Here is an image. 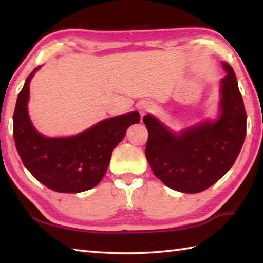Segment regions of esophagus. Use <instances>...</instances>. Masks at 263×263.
I'll return each mask as SVG.
<instances>
[{"instance_id": "esophagus-1", "label": "esophagus", "mask_w": 263, "mask_h": 263, "mask_svg": "<svg viewBox=\"0 0 263 263\" xmlns=\"http://www.w3.org/2000/svg\"><path fill=\"white\" fill-rule=\"evenodd\" d=\"M149 109H151V104L148 103V102H141V103L139 104V111H140V114H141V117L146 112H148Z\"/></svg>"}]
</instances>
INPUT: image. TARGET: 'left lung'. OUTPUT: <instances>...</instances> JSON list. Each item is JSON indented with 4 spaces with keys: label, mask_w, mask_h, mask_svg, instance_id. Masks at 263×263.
I'll list each match as a JSON object with an SVG mask.
<instances>
[{
    "label": "left lung",
    "mask_w": 263,
    "mask_h": 263,
    "mask_svg": "<svg viewBox=\"0 0 263 263\" xmlns=\"http://www.w3.org/2000/svg\"><path fill=\"white\" fill-rule=\"evenodd\" d=\"M219 103L215 118L175 131L147 114L145 154L154 175L173 190L196 194L221 179L241 151L247 116L233 68L221 62Z\"/></svg>",
    "instance_id": "8db88e82"
}]
</instances>
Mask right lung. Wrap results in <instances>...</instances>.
<instances>
[{
    "label": "right lung",
    "mask_w": 263,
    "mask_h": 263,
    "mask_svg": "<svg viewBox=\"0 0 263 263\" xmlns=\"http://www.w3.org/2000/svg\"><path fill=\"white\" fill-rule=\"evenodd\" d=\"M35 67L25 80L14 112V140L25 168L41 183L58 193L77 194L100 183L109 167L111 153L140 122L138 111L103 119L87 130L68 137H46L31 122L28 103L30 82Z\"/></svg>",
    "instance_id": "1"
}]
</instances>
